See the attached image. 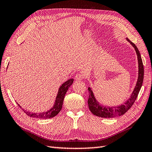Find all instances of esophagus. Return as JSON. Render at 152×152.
<instances>
[{
	"label": "esophagus",
	"mask_w": 152,
	"mask_h": 152,
	"mask_svg": "<svg viewBox=\"0 0 152 152\" xmlns=\"http://www.w3.org/2000/svg\"><path fill=\"white\" fill-rule=\"evenodd\" d=\"M75 80H76L79 81V80H81L82 79H83L84 76H83V75L80 74V73H78V74H77V75H75Z\"/></svg>",
	"instance_id": "esophagus-1"
}]
</instances>
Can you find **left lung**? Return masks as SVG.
<instances>
[{
	"label": "left lung",
	"instance_id": "1",
	"mask_svg": "<svg viewBox=\"0 0 152 152\" xmlns=\"http://www.w3.org/2000/svg\"><path fill=\"white\" fill-rule=\"evenodd\" d=\"M126 39L132 45V47L134 48L137 56V61H138V78H137L136 85L134 87V91H132L130 98L125 103L121 104V105H118L117 107H108V106L107 107V106L101 104L94 97L93 92L92 91L91 88L89 87V108L92 113H93L96 116L103 118H113L117 116L122 115L132 107L133 103H134L135 100L136 99L137 95H138L139 92L141 89L144 78V68L141 54L136 45L128 39Z\"/></svg>",
	"mask_w": 152,
	"mask_h": 152
}]
</instances>
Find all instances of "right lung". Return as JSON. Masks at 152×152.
<instances>
[{
	"mask_svg": "<svg viewBox=\"0 0 152 152\" xmlns=\"http://www.w3.org/2000/svg\"><path fill=\"white\" fill-rule=\"evenodd\" d=\"M73 79H70L66 80L65 82H64V83L62 84V85L59 87L54 106L50 110H48L47 112H40V113H33V112H30L29 111H26V110H25L24 109H22L23 111L27 115L33 118L47 119V118H50L55 117L56 115L58 114L59 112L61 111V110L62 108L64 98H65V94L66 93L68 88L73 84ZM17 104L21 108V107H20V105L18 103Z\"/></svg>",
	"mask_w": 152,
	"mask_h": 152,
	"instance_id": "obj_1",
	"label": "right lung"
}]
</instances>
